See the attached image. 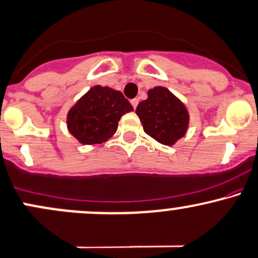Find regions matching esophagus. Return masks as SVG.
I'll use <instances>...</instances> for the list:
<instances>
[{
    "label": "esophagus",
    "instance_id": "34e87169",
    "mask_svg": "<svg viewBox=\"0 0 258 258\" xmlns=\"http://www.w3.org/2000/svg\"><path fill=\"white\" fill-rule=\"evenodd\" d=\"M131 104H132V106H134V109H136V107H137V105H138V99L137 98L132 99Z\"/></svg>",
    "mask_w": 258,
    "mask_h": 258
}]
</instances>
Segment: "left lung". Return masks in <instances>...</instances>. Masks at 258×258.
<instances>
[{
    "label": "left lung",
    "instance_id": "8db88e82",
    "mask_svg": "<svg viewBox=\"0 0 258 258\" xmlns=\"http://www.w3.org/2000/svg\"><path fill=\"white\" fill-rule=\"evenodd\" d=\"M136 114L140 116L144 132L165 146H172L187 131V110L164 87L148 90V99L138 104Z\"/></svg>",
    "mask_w": 258,
    "mask_h": 258
}]
</instances>
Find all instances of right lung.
Wrapping results in <instances>:
<instances>
[{
  "mask_svg": "<svg viewBox=\"0 0 258 258\" xmlns=\"http://www.w3.org/2000/svg\"><path fill=\"white\" fill-rule=\"evenodd\" d=\"M132 110L121 92L95 86L70 110L67 126L81 143H103L115 134L121 116Z\"/></svg>",
  "mask_w": 258,
  "mask_h": 258,
  "instance_id": "1",
  "label": "right lung"
}]
</instances>
